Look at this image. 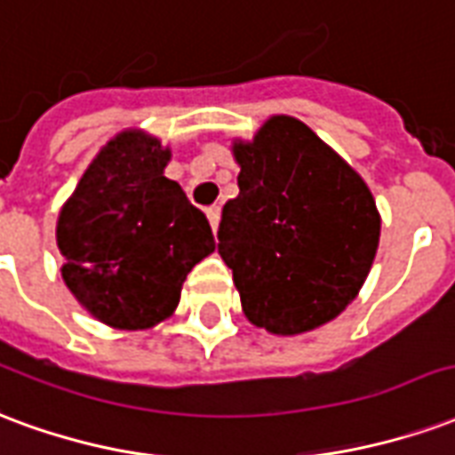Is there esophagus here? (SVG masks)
Here are the masks:
<instances>
[{"label":"esophagus","mask_w":455,"mask_h":455,"mask_svg":"<svg viewBox=\"0 0 455 455\" xmlns=\"http://www.w3.org/2000/svg\"><path fill=\"white\" fill-rule=\"evenodd\" d=\"M205 215H208V223H211L213 232L218 230V223H220V205H211V208L205 211Z\"/></svg>","instance_id":"1"}]
</instances>
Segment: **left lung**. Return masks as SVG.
Returning a JSON list of instances; mask_svg holds the SVG:
<instances>
[{"label": "left lung", "instance_id": "8db88e82", "mask_svg": "<svg viewBox=\"0 0 455 455\" xmlns=\"http://www.w3.org/2000/svg\"><path fill=\"white\" fill-rule=\"evenodd\" d=\"M240 194L223 205L218 251L257 327L300 334L363 286L380 237L376 201L305 123L274 116L235 145Z\"/></svg>", "mask_w": 455, "mask_h": 455}]
</instances>
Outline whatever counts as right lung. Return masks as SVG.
I'll list each match as a JSON object with an SVG mask.
<instances>
[{
  "instance_id": "1",
  "label": "right lung",
  "mask_w": 455,
  "mask_h": 455,
  "mask_svg": "<svg viewBox=\"0 0 455 455\" xmlns=\"http://www.w3.org/2000/svg\"><path fill=\"white\" fill-rule=\"evenodd\" d=\"M167 162L159 140L121 132L60 213L65 283L118 330H148L169 317L188 271L215 250L205 215L162 174Z\"/></svg>"
}]
</instances>
